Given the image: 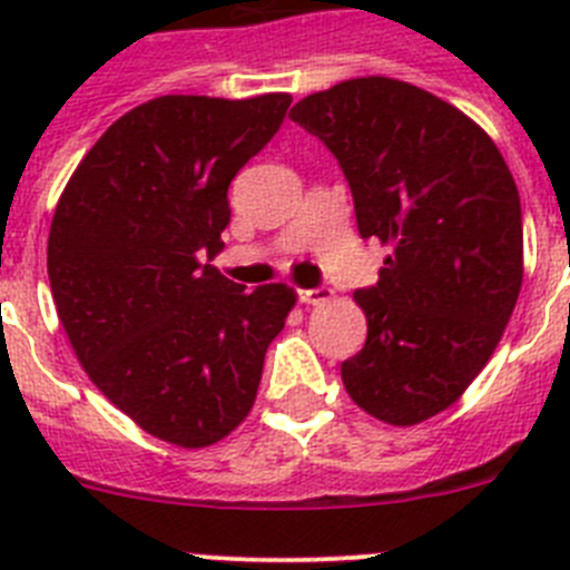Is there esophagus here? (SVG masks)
Returning <instances> with one entry per match:
<instances>
[{
  "mask_svg": "<svg viewBox=\"0 0 570 570\" xmlns=\"http://www.w3.org/2000/svg\"><path fill=\"white\" fill-rule=\"evenodd\" d=\"M334 296V291L328 285H320V288H308V291H299V299L305 305H322V302H328Z\"/></svg>",
  "mask_w": 570,
  "mask_h": 570,
  "instance_id": "34e87169",
  "label": "esophagus"
}]
</instances>
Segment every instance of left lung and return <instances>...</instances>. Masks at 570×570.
<instances>
[{"mask_svg":"<svg viewBox=\"0 0 570 570\" xmlns=\"http://www.w3.org/2000/svg\"><path fill=\"white\" fill-rule=\"evenodd\" d=\"M291 119L336 156L362 239L391 245L380 282L354 294L367 340L342 362L345 391L387 425H416L500 345L522 288L520 190L480 125L400 79H347Z\"/></svg>","mask_w":570,"mask_h":570,"instance_id":"left-lung-1","label":"left lung"}]
</instances>
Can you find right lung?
<instances>
[{"label":"right lung","mask_w":570,"mask_h":570,"mask_svg":"<svg viewBox=\"0 0 570 570\" xmlns=\"http://www.w3.org/2000/svg\"><path fill=\"white\" fill-rule=\"evenodd\" d=\"M288 105V94L150 99L99 136L50 223V291L90 382L179 448L214 445L248 416L296 302L288 285L248 294L202 262L225 248L230 179Z\"/></svg>","instance_id":"obj_1"}]
</instances>
